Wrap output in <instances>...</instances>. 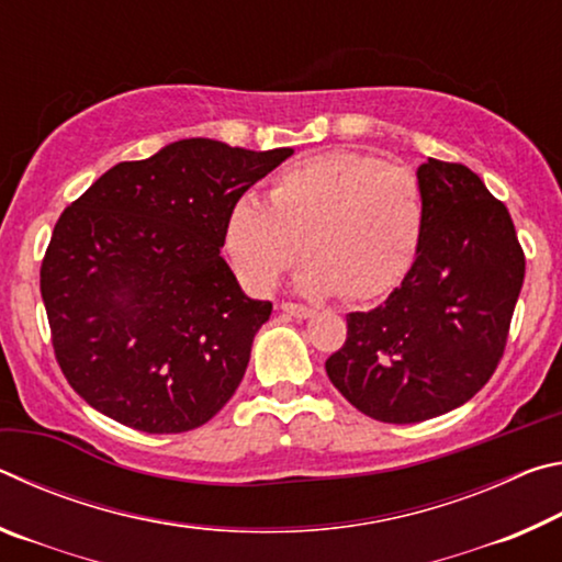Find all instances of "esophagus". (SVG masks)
I'll return each instance as SVG.
<instances>
[{"label": "esophagus", "instance_id": "obj_1", "mask_svg": "<svg viewBox=\"0 0 562 562\" xmlns=\"http://www.w3.org/2000/svg\"><path fill=\"white\" fill-rule=\"evenodd\" d=\"M282 312H288L290 317H297V319H307L315 315V310L312 307H304V304H294V302H282Z\"/></svg>", "mask_w": 562, "mask_h": 562}]
</instances>
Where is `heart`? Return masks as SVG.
<instances>
[{
    "label": "heart",
    "mask_w": 562,
    "mask_h": 562,
    "mask_svg": "<svg viewBox=\"0 0 562 562\" xmlns=\"http://www.w3.org/2000/svg\"><path fill=\"white\" fill-rule=\"evenodd\" d=\"M424 227V201L408 168L331 150L278 173L270 205L243 198L225 225V250L237 278L268 294L302 250L294 284L310 297L345 292L374 300L394 290L412 265Z\"/></svg>",
    "instance_id": "1"
}]
</instances>
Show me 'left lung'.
<instances>
[{"label": "left lung", "instance_id": "1", "mask_svg": "<svg viewBox=\"0 0 562 562\" xmlns=\"http://www.w3.org/2000/svg\"><path fill=\"white\" fill-rule=\"evenodd\" d=\"M422 240L402 284L369 312L347 315L329 382L384 424L441 416L496 372L526 278L508 207L471 168L429 158L416 170Z\"/></svg>", "mask_w": 562, "mask_h": 562}]
</instances>
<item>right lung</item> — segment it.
Masks as SVG:
<instances>
[{"label": "right lung", "mask_w": 562, "mask_h": 562, "mask_svg": "<svg viewBox=\"0 0 562 562\" xmlns=\"http://www.w3.org/2000/svg\"><path fill=\"white\" fill-rule=\"evenodd\" d=\"M292 148L183 138L106 170L61 213L42 262L56 359L83 402L146 434L231 402L272 302L221 258L233 205Z\"/></svg>", "instance_id": "right-lung-1"}]
</instances>
